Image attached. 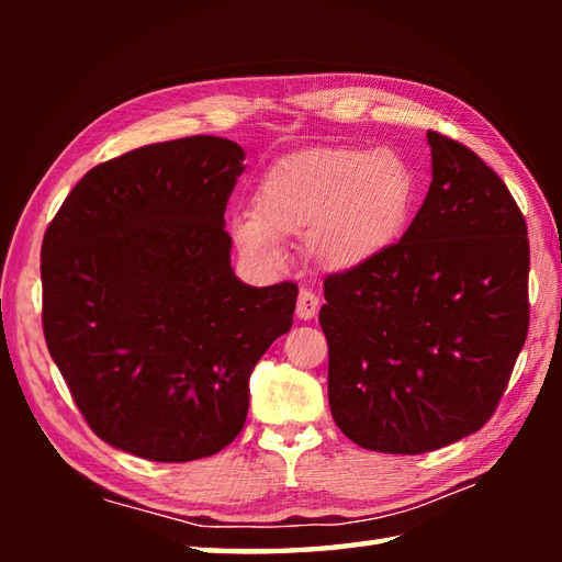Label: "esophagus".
<instances>
[{
	"instance_id": "obj_1",
	"label": "esophagus",
	"mask_w": 562,
	"mask_h": 562,
	"mask_svg": "<svg viewBox=\"0 0 562 562\" xmlns=\"http://www.w3.org/2000/svg\"><path fill=\"white\" fill-rule=\"evenodd\" d=\"M318 308H321V300L312 290H302L300 296H296V316L302 321L314 318L318 314Z\"/></svg>"
}]
</instances>
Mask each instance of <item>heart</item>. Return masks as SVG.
Wrapping results in <instances>:
<instances>
[{
  "instance_id": "heart-1",
  "label": "heart",
  "mask_w": 562,
  "mask_h": 562,
  "mask_svg": "<svg viewBox=\"0 0 562 562\" xmlns=\"http://www.w3.org/2000/svg\"><path fill=\"white\" fill-rule=\"evenodd\" d=\"M415 200L408 161L391 149L321 147L268 166L254 190V214L234 222L250 258L278 256V238H306L330 270H355L396 244Z\"/></svg>"
}]
</instances>
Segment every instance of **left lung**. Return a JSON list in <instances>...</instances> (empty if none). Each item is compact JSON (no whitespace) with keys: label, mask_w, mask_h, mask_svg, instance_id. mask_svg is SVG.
<instances>
[{"label":"left lung","mask_w":562,"mask_h":562,"mask_svg":"<svg viewBox=\"0 0 562 562\" xmlns=\"http://www.w3.org/2000/svg\"><path fill=\"white\" fill-rule=\"evenodd\" d=\"M432 183L408 232L328 274L333 420L355 445L425 453L491 420L529 333L527 222L491 166L427 130Z\"/></svg>","instance_id":"left-lung-1"}]
</instances>
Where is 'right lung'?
<instances>
[{
	"label": "right lung",
	"mask_w": 562,
	"mask_h": 562,
	"mask_svg": "<svg viewBox=\"0 0 562 562\" xmlns=\"http://www.w3.org/2000/svg\"><path fill=\"white\" fill-rule=\"evenodd\" d=\"M244 149L195 135L103 161L47 224L43 333L83 420L161 463L212 457L248 413V376L292 328L296 284L248 288L224 210Z\"/></svg>",
	"instance_id": "right-lung-1"
}]
</instances>
